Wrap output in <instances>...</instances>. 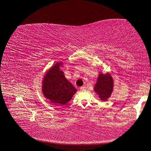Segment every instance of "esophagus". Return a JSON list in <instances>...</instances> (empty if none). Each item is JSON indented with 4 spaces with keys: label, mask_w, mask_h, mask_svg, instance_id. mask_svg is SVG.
I'll list each match as a JSON object with an SVG mask.
<instances>
[{
    "label": "esophagus",
    "mask_w": 151,
    "mask_h": 151,
    "mask_svg": "<svg viewBox=\"0 0 151 151\" xmlns=\"http://www.w3.org/2000/svg\"><path fill=\"white\" fill-rule=\"evenodd\" d=\"M81 91H84V90H86V87L85 86H81Z\"/></svg>",
    "instance_id": "1"
}]
</instances>
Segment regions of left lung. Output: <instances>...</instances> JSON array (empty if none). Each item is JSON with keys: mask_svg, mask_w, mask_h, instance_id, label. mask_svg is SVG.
<instances>
[{"mask_svg": "<svg viewBox=\"0 0 151 151\" xmlns=\"http://www.w3.org/2000/svg\"><path fill=\"white\" fill-rule=\"evenodd\" d=\"M113 79L110 74L106 75L100 73L98 81L94 86V91L99 96L101 100L105 101L110 96L113 91Z\"/></svg>", "mask_w": 151, "mask_h": 151, "instance_id": "1", "label": "left lung"}]
</instances>
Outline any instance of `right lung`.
I'll return each mask as SVG.
<instances>
[{
  "label": "right lung",
  "instance_id": "right-lung-1",
  "mask_svg": "<svg viewBox=\"0 0 151 151\" xmlns=\"http://www.w3.org/2000/svg\"><path fill=\"white\" fill-rule=\"evenodd\" d=\"M61 63H57L45 74L43 80V95L57 106H63L71 100L76 89L65 77L60 69Z\"/></svg>",
  "mask_w": 151,
  "mask_h": 151
}]
</instances>
